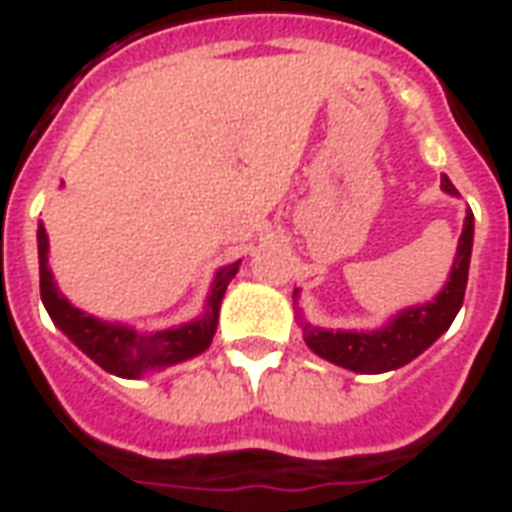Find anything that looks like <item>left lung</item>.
Segmentation results:
<instances>
[{"mask_svg":"<svg viewBox=\"0 0 512 512\" xmlns=\"http://www.w3.org/2000/svg\"><path fill=\"white\" fill-rule=\"evenodd\" d=\"M441 190L449 195H458L455 184L441 176ZM471 242H474V215L471 209L463 220V234H460L458 253L452 262V273L444 289L438 292L430 303L411 306L391 317L386 328L380 331H325L314 328L311 322H300L303 339L314 353L344 369H353L361 375H380L389 369H400L416 355L424 353L430 344L436 342L441 333L447 331L455 314L463 306L466 295V281H469ZM297 297V289H295Z\"/></svg>","mask_w":512,"mask_h":512,"instance_id":"8db88e82","label":"left lung"}]
</instances>
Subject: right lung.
<instances>
[{
    "label": "right lung",
    "instance_id": "add662e5",
    "mask_svg": "<svg viewBox=\"0 0 512 512\" xmlns=\"http://www.w3.org/2000/svg\"><path fill=\"white\" fill-rule=\"evenodd\" d=\"M38 262H41V300L54 325L101 369L118 378H140L148 369H165L204 353L217 331L220 300L226 295L228 281L239 270V262L217 270L212 292L206 297L204 317L168 331L137 333L129 325H112L90 317L57 292L54 275L49 270V237L43 226H38Z\"/></svg>",
    "mask_w": 512,
    "mask_h": 512
}]
</instances>
